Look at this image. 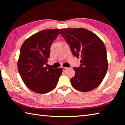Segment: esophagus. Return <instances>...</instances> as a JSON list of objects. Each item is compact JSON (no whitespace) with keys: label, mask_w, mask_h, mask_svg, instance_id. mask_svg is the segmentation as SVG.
Instances as JSON below:
<instances>
[{"label":"esophagus","mask_w":125,"mask_h":125,"mask_svg":"<svg viewBox=\"0 0 125 125\" xmlns=\"http://www.w3.org/2000/svg\"><path fill=\"white\" fill-rule=\"evenodd\" d=\"M62 69H63V71H65L66 69H67V68L66 67H62Z\"/></svg>","instance_id":"obj_1"}]
</instances>
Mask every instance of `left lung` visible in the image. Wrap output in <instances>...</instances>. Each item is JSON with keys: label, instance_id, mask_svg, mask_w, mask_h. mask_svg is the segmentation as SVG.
<instances>
[{"label": "left lung", "instance_id": "left-lung-1", "mask_svg": "<svg viewBox=\"0 0 125 125\" xmlns=\"http://www.w3.org/2000/svg\"><path fill=\"white\" fill-rule=\"evenodd\" d=\"M60 34L66 40L73 54L81 58L80 67H74L71 79L73 87L80 92L92 91L100 85L108 68L106 49L98 36L84 28L62 29Z\"/></svg>", "mask_w": 125, "mask_h": 125}]
</instances>
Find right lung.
I'll list each match as a JSON object with an SVG mask.
<instances>
[{
    "label": "right lung",
    "instance_id": "add662e5",
    "mask_svg": "<svg viewBox=\"0 0 125 125\" xmlns=\"http://www.w3.org/2000/svg\"><path fill=\"white\" fill-rule=\"evenodd\" d=\"M60 29H47L36 33L24 41L18 61V71L27 88L45 94L56 88L62 68H48L50 47Z\"/></svg>",
    "mask_w": 125,
    "mask_h": 125
}]
</instances>
